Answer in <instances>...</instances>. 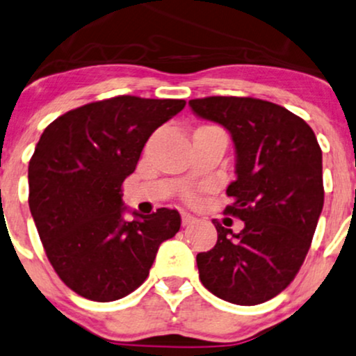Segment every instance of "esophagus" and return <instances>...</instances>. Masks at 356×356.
Wrapping results in <instances>:
<instances>
[{
    "instance_id": "esophagus-1",
    "label": "esophagus",
    "mask_w": 356,
    "mask_h": 356,
    "mask_svg": "<svg viewBox=\"0 0 356 356\" xmlns=\"http://www.w3.org/2000/svg\"><path fill=\"white\" fill-rule=\"evenodd\" d=\"M193 222H195V217H192L191 213H186V211H184V213H182V225H184V227H188V225L193 223Z\"/></svg>"
}]
</instances>
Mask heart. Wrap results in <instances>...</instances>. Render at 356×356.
<instances>
[{
	"label": "heart",
	"mask_w": 356,
	"mask_h": 356,
	"mask_svg": "<svg viewBox=\"0 0 356 356\" xmlns=\"http://www.w3.org/2000/svg\"><path fill=\"white\" fill-rule=\"evenodd\" d=\"M195 199H197L195 193H188V195H187V200H188V202H193Z\"/></svg>",
	"instance_id": "heart-1"
}]
</instances>
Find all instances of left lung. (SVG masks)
<instances>
[{
    "label": "left lung",
    "mask_w": 356,
    "mask_h": 356,
    "mask_svg": "<svg viewBox=\"0 0 356 356\" xmlns=\"http://www.w3.org/2000/svg\"><path fill=\"white\" fill-rule=\"evenodd\" d=\"M188 106L232 134L236 181L225 213L245 222L233 233L213 220L218 240L197 254L199 277L232 304L266 302L291 284L312 243L323 207L322 149L312 128L276 103L207 97Z\"/></svg>",
    "instance_id": "8db88e82"
}]
</instances>
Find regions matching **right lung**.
Listing matches in <instances>:
<instances>
[{
    "label": "right lung",
    "instance_id": "1",
    "mask_svg": "<svg viewBox=\"0 0 356 356\" xmlns=\"http://www.w3.org/2000/svg\"><path fill=\"white\" fill-rule=\"evenodd\" d=\"M184 100L120 95L58 116L29 161V209L52 268L85 299L110 302L146 281L159 245L181 228L177 210L123 220L121 186L152 133Z\"/></svg>",
    "mask_w": 356,
    "mask_h": 356
}]
</instances>
